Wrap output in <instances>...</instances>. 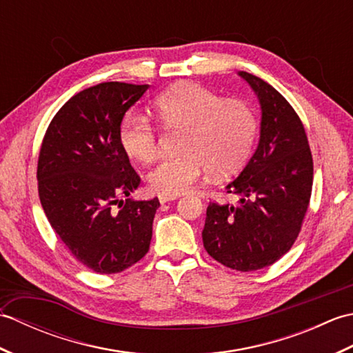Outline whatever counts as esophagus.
Segmentation results:
<instances>
[{"instance_id": "34e87169", "label": "esophagus", "mask_w": 353, "mask_h": 353, "mask_svg": "<svg viewBox=\"0 0 353 353\" xmlns=\"http://www.w3.org/2000/svg\"><path fill=\"white\" fill-rule=\"evenodd\" d=\"M177 200V196H170V194H159V201L161 203H168V201Z\"/></svg>"}]
</instances>
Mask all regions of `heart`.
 I'll return each instance as SVG.
<instances>
[{
	"label": "heart",
	"mask_w": 353,
	"mask_h": 353,
	"mask_svg": "<svg viewBox=\"0 0 353 353\" xmlns=\"http://www.w3.org/2000/svg\"><path fill=\"white\" fill-rule=\"evenodd\" d=\"M163 127H185L182 152L165 157L150 171V188L177 196L190 191L201 176H228L249 159L258 134V118L243 100L220 99L211 89L181 81L153 101ZM124 153L138 162H152L157 153V132L148 118L129 114L119 125Z\"/></svg>",
	"instance_id": "b5f03b06"
}]
</instances>
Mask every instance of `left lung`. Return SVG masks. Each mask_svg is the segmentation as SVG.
<instances>
[{
  "mask_svg": "<svg viewBox=\"0 0 353 353\" xmlns=\"http://www.w3.org/2000/svg\"><path fill=\"white\" fill-rule=\"evenodd\" d=\"M261 106L258 148L228 186L235 205L209 203L203 245L223 265L253 272L287 253L301 232L312 190V156L301 118L267 81L245 71Z\"/></svg>",
  "mask_w": 353,
  "mask_h": 353,
  "instance_id": "left-lung-1",
  "label": "left lung"
}]
</instances>
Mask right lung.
<instances>
[{"label": "right lung", "instance_id": "add662e5", "mask_svg": "<svg viewBox=\"0 0 353 353\" xmlns=\"http://www.w3.org/2000/svg\"><path fill=\"white\" fill-rule=\"evenodd\" d=\"M147 89L121 81L83 89L51 119L42 141L43 212L72 256L100 274L137 264L152 241L159 200L129 199L141 179L118 139L125 112Z\"/></svg>", "mask_w": 353, "mask_h": 353}]
</instances>
